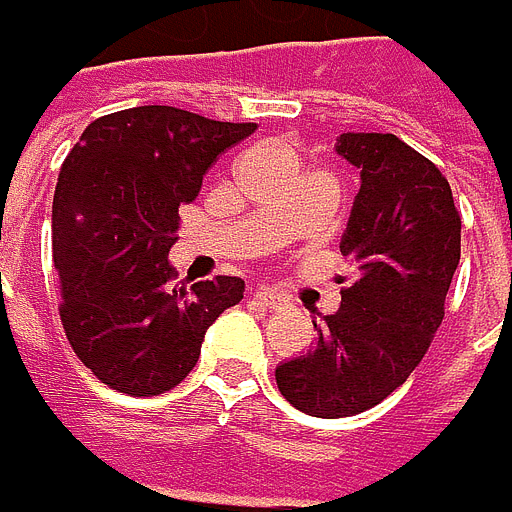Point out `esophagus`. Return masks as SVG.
I'll list each match as a JSON object with an SVG mask.
<instances>
[{
  "instance_id": "obj_1",
  "label": "esophagus",
  "mask_w": 512,
  "mask_h": 512,
  "mask_svg": "<svg viewBox=\"0 0 512 512\" xmlns=\"http://www.w3.org/2000/svg\"><path fill=\"white\" fill-rule=\"evenodd\" d=\"M256 299L265 307H273V310L287 305L285 293H279V290H273V287H259V290H256Z\"/></svg>"
}]
</instances>
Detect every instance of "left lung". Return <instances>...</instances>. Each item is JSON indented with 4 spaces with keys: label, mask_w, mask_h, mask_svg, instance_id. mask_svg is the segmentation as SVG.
<instances>
[{
    "label": "left lung",
    "mask_w": 512,
    "mask_h": 512,
    "mask_svg": "<svg viewBox=\"0 0 512 512\" xmlns=\"http://www.w3.org/2000/svg\"><path fill=\"white\" fill-rule=\"evenodd\" d=\"M336 150L362 170L342 236L356 279L316 325L319 342L276 367L287 402L342 419L384 402L419 367L444 319L462 256V216L450 182L393 133H342Z\"/></svg>",
    "instance_id": "obj_1"
}]
</instances>
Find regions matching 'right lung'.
Here are the masks:
<instances>
[{
	"label": "right lung",
	"mask_w": 512,
	"mask_h": 512,
	"mask_svg": "<svg viewBox=\"0 0 512 512\" xmlns=\"http://www.w3.org/2000/svg\"><path fill=\"white\" fill-rule=\"evenodd\" d=\"M256 130L142 105L99 116L73 145L53 196L62 327L102 384L128 396L173 390L199 362L205 330L245 282L176 285L168 253L179 207L199 196L219 153Z\"/></svg>",
	"instance_id": "right-lung-1"
}]
</instances>
